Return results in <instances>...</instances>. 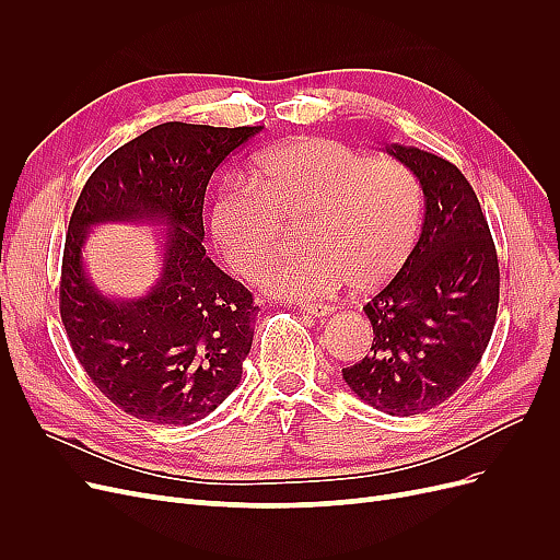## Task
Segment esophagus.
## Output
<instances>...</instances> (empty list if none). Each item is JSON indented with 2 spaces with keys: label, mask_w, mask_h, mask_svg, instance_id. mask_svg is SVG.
Instances as JSON below:
<instances>
[{
  "label": "esophagus",
  "mask_w": 560,
  "mask_h": 560,
  "mask_svg": "<svg viewBox=\"0 0 560 560\" xmlns=\"http://www.w3.org/2000/svg\"><path fill=\"white\" fill-rule=\"evenodd\" d=\"M299 311L313 317H327L334 313V306H327V303H299Z\"/></svg>",
  "instance_id": "esophagus-1"
}]
</instances>
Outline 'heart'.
<instances>
[{
  "label": "heart",
  "instance_id": "heart-1",
  "mask_svg": "<svg viewBox=\"0 0 560 560\" xmlns=\"http://www.w3.org/2000/svg\"><path fill=\"white\" fill-rule=\"evenodd\" d=\"M303 222L306 249L264 266L259 282L284 299L358 294L393 280L416 247L422 186L411 167L334 140L301 138L254 159L249 182H229L212 206V233L229 266L254 278L287 224Z\"/></svg>",
  "mask_w": 560,
  "mask_h": 560
}]
</instances>
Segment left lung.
<instances>
[{
	"label": "left lung",
	"mask_w": 560,
	"mask_h": 560,
	"mask_svg": "<svg viewBox=\"0 0 560 560\" xmlns=\"http://www.w3.org/2000/svg\"><path fill=\"white\" fill-rule=\"evenodd\" d=\"M425 194V222L399 273L371 299V352L343 369L348 387L387 416L446 401L481 362L495 327L500 266L479 198L453 163L389 144Z\"/></svg>",
	"instance_id": "obj_1"
}]
</instances>
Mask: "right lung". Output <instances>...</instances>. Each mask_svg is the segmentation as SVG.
<instances>
[{"label": "right lung", "mask_w": 560, "mask_h": 560, "mask_svg": "<svg viewBox=\"0 0 560 560\" xmlns=\"http://www.w3.org/2000/svg\"><path fill=\"white\" fill-rule=\"evenodd\" d=\"M261 130L161 124L95 167L65 238L60 317L89 378L118 409L159 425L210 416L243 376L254 306L206 254L202 200L212 173ZM161 223L164 268L140 300H109L82 266L97 223Z\"/></svg>", "instance_id": "right-lung-1"}]
</instances>
